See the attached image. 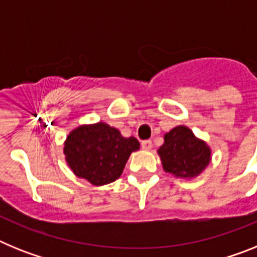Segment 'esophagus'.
<instances>
[{
  "mask_svg": "<svg viewBox=\"0 0 257 257\" xmlns=\"http://www.w3.org/2000/svg\"><path fill=\"white\" fill-rule=\"evenodd\" d=\"M142 148L145 149V151H151V149H152V142H151V140H144V142H142Z\"/></svg>",
  "mask_w": 257,
  "mask_h": 257,
  "instance_id": "1",
  "label": "esophagus"
}]
</instances>
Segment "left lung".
I'll return each mask as SVG.
<instances>
[{"label":"left lung","mask_w":257,"mask_h":257,"mask_svg":"<svg viewBox=\"0 0 257 257\" xmlns=\"http://www.w3.org/2000/svg\"><path fill=\"white\" fill-rule=\"evenodd\" d=\"M163 170L175 178L192 179L207 167L211 149L203 140L194 136L185 126L174 127L165 135V143L158 149Z\"/></svg>","instance_id":"left-lung-1"}]
</instances>
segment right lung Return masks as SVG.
Listing matches in <instances>:
<instances>
[{"mask_svg":"<svg viewBox=\"0 0 257 257\" xmlns=\"http://www.w3.org/2000/svg\"><path fill=\"white\" fill-rule=\"evenodd\" d=\"M139 147L135 138H123L117 128L99 122L70 131L64 154L76 176L92 185H104L121 176L130 154Z\"/></svg>","mask_w":257,"mask_h":257,"instance_id":"obj_1","label":"right lung"}]
</instances>
